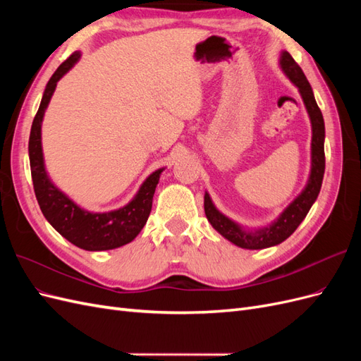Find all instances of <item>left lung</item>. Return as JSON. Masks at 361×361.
<instances>
[{"mask_svg": "<svg viewBox=\"0 0 361 361\" xmlns=\"http://www.w3.org/2000/svg\"><path fill=\"white\" fill-rule=\"evenodd\" d=\"M280 66L283 72L286 73L288 78L298 87L300 94L302 97L305 108H307V113L312 122V170L307 185H305L302 192L286 207L285 211H283V214L274 223H271L269 226L259 228V231L255 232L244 231L241 226L232 221L231 218L223 215L214 206L209 194H204V214L207 221L212 224V227L218 233L223 235L228 241L247 250H262L277 245L297 231V227L301 224L305 215L310 211L312 204L318 199L325 171L324 117L318 104L314 101L312 87L307 78H305L304 72L301 71L297 61L292 59L289 52H281Z\"/></svg>", "mask_w": 361, "mask_h": 361, "instance_id": "8db88e82", "label": "left lung"}]
</instances>
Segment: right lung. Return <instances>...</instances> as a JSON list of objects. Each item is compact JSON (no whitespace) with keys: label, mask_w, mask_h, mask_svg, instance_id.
Wrapping results in <instances>:
<instances>
[{"label":"right lung","mask_w":361,"mask_h":361,"mask_svg":"<svg viewBox=\"0 0 361 361\" xmlns=\"http://www.w3.org/2000/svg\"><path fill=\"white\" fill-rule=\"evenodd\" d=\"M80 57L81 54L76 51L68 60H64L59 69L54 72L47 84L45 92H43L40 106L35 120H32L28 141L31 179L42 214L45 215L49 224L61 236L82 250H113L133 241L141 232V228L145 227L152 211V200H154L159 174L164 169L152 173L140 187L135 197L126 206L120 207L117 211L104 214H93L81 209L66 194H63L57 187H54V183L47 174L45 164H43L40 134L42 120L59 80L64 73L69 72V69H72Z\"/></svg>","instance_id":"obj_1"}]
</instances>
